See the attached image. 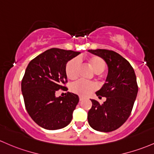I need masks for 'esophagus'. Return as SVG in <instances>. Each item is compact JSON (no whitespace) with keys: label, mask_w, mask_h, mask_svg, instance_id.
<instances>
[{"label":"esophagus","mask_w":154,"mask_h":154,"mask_svg":"<svg viewBox=\"0 0 154 154\" xmlns=\"http://www.w3.org/2000/svg\"><path fill=\"white\" fill-rule=\"evenodd\" d=\"M83 99H84L83 97H81V96H80V102H81V101L83 100Z\"/></svg>","instance_id":"34e87169"}]
</instances>
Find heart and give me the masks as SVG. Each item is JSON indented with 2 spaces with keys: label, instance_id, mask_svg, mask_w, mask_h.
Instances as JSON below:
<instances>
[{
  "label": "heart",
  "instance_id": "obj_1",
  "mask_svg": "<svg viewBox=\"0 0 154 154\" xmlns=\"http://www.w3.org/2000/svg\"><path fill=\"white\" fill-rule=\"evenodd\" d=\"M87 62L89 66L95 74L102 73L106 68V63L102 58L97 56L87 58ZM80 68V60L74 58L67 63L66 66V74L69 80H73L78 77V71ZM96 85L91 82L84 80H78L72 85V91L74 94L81 96H89L93 91H95Z\"/></svg>",
  "mask_w": 154,
  "mask_h": 154
}]
</instances>
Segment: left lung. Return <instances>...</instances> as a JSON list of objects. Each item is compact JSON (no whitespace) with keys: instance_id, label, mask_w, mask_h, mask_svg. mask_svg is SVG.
I'll return each mask as SVG.
<instances>
[{"instance_id":"left-lung-1","label":"left lung","mask_w":154,"mask_h":154,"mask_svg":"<svg viewBox=\"0 0 154 154\" xmlns=\"http://www.w3.org/2000/svg\"><path fill=\"white\" fill-rule=\"evenodd\" d=\"M88 51L102 58L108 67L106 82L96 92L99 98L104 96L107 100L100 104L98 101L91 99L92 107L88 112V124L96 131H114L129 117L137 95L134 69L127 60L112 50L97 49Z\"/></svg>"}]
</instances>
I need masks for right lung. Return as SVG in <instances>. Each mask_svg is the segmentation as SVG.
<instances>
[{
    "label": "right lung",
    "mask_w": 154,
    "mask_h": 154,
    "mask_svg": "<svg viewBox=\"0 0 154 154\" xmlns=\"http://www.w3.org/2000/svg\"><path fill=\"white\" fill-rule=\"evenodd\" d=\"M80 52L58 48L47 50L31 60L21 83L25 108L32 119L48 130L63 129L70 124L79 102L77 94L67 92L55 96L59 89L66 88V66Z\"/></svg>",
    "instance_id": "add662e5"
}]
</instances>
